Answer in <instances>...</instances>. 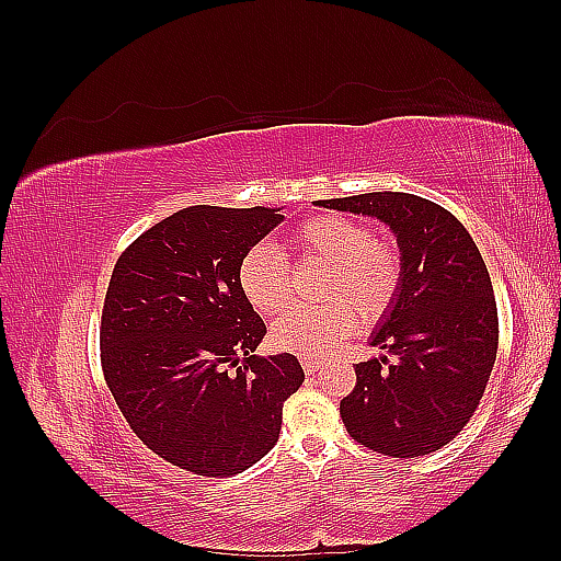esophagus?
I'll return each mask as SVG.
<instances>
[{"label": "esophagus", "instance_id": "obj_1", "mask_svg": "<svg viewBox=\"0 0 561 561\" xmlns=\"http://www.w3.org/2000/svg\"><path fill=\"white\" fill-rule=\"evenodd\" d=\"M301 367H304V371H307V375H316L318 367H320V360H316V358H301Z\"/></svg>", "mask_w": 561, "mask_h": 561}]
</instances>
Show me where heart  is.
Segmentation results:
<instances>
[{
  "label": "heart",
  "mask_w": 561,
  "mask_h": 561,
  "mask_svg": "<svg viewBox=\"0 0 561 561\" xmlns=\"http://www.w3.org/2000/svg\"><path fill=\"white\" fill-rule=\"evenodd\" d=\"M290 245L301 262L330 266L325 299L334 304L283 313L271 328V342L283 351L322 358L360 328L358 310L365 320H377L400 290L398 252L377 241L358 219L346 215L304 219L295 227ZM239 287L254 311L278 313L293 293V268L274 245L257 243L239 264Z\"/></svg>",
  "instance_id": "1"
}]
</instances>
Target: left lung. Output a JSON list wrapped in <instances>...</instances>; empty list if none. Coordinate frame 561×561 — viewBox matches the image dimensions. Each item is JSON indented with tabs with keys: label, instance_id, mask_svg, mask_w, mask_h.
<instances>
[{
	"label": "left lung",
	"instance_id": "obj_1",
	"mask_svg": "<svg viewBox=\"0 0 561 561\" xmlns=\"http://www.w3.org/2000/svg\"><path fill=\"white\" fill-rule=\"evenodd\" d=\"M375 217L396 233L400 290L369 344L394 358L355 365L339 404L348 435L377 454L414 458L454 439L484 396L499 348L494 287L466 227L437 203L404 192L318 201Z\"/></svg>",
	"mask_w": 561,
	"mask_h": 561
}]
</instances>
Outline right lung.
<instances>
[{
  "label": "right lung",
  "instance_id": "1",
  "mask_svg": "<svg viewBox=\"0 0 561 561\" xmlns=\"http://www.w3.org/2000/svg\"><path fill=\"white\" fill-rule=\"evenodd\" d=\"M280 208L192 206L118 257L100 325L105 381L133 433L163 461L229 478L278 443L304 381L290 353L252 355L264 320L239 287L243 254Z\"/></svg>",
  "mask_w": 561,
  "mask_h": 561
}]
</instances>
